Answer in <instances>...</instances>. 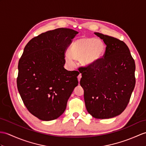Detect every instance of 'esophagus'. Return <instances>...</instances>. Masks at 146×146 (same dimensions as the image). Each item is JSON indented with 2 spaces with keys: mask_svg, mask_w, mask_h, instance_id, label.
Segmentation results:
<instances>
[{
  "mask_svg": "<svg viewBox=\"0 0 146 146\" xmlns=\"http://www.w3.org/2000/svg\"><path fill=\"white\" fill-rule=\"evenodd\" d=\"M81 74H80L78 76V80L79 83H80V80H81Z\"/></svg>",
  "mask_w": 146,
  "mask_h": 146,
  "instance_id": "obj_1",
  "label": "esophagus"
}]
</instances>
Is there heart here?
<instances>
[{"label": "heart", "instance_id": "b5f03b06", "mask_svg": "<svg viewBox=\"0 0 146 146\" xmlns=\"http://www.w3.org/2000/svg\"><path fill=\"white\" fill-rule=\"evenodd\" d=\"M105 52L106 46L101 40L81 37L72 43L69 53H65V60L70 67L75 65L74 60H80L81 65L88 68L99 62Z\"/></svg>", "mask_w": 146, "mask_h": 146}]
</instances>
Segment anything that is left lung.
<instances>
[{
  "label": "left lung",
  "instance_id": "1",
  "mask_svg": "<svg viewBox=\"0 0 146 146\" xmlns=\"http://www.w3.org/2000/svg\"><path fill=\"white\" fill-rule=\"evenodd\" d=\"M94 34L106 44V52L97 64L81 73L80 84L89 114L96 119H109L121 114L129 102L135 84V65L124 42Z\"/></svg>",
  "mask_w": 146,
  "mask_h": 146
}]
</instances>
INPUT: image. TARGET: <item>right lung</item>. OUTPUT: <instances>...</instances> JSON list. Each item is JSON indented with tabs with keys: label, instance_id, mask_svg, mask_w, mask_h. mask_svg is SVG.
I'll return each instance as SVG.
<instances>
[{
	"label": "right lung",
	"instance_id": "1",
	"mask_svg": "<svg viewBox=\"0 0 146 146\" xmlns=\"http://www.w3.org/2000/svg\"><path fill=\"white\" fill-rule=\"evenodd\" d=\"M78 32L60 28L41 33L27 44L18 65L17 88L30 113L42 121L62 115L78 86V74L65 68V52Z\"/></svg>",
	"mask_w": 146,
	"mask_h": 146
}]
</instances>
